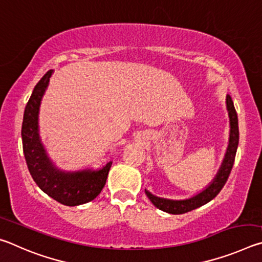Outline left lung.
<instances>
[{
  "mask_svg": "<svg viewBox=\"0 0 262 262\" xmlns=\"http://www.w3.org/2000/svg\"><path fill=\"white\" fill-rule=\"evenodd\" d=\"M227 106L229 111V117H230V126H231V134H230V143L227 155L223 161V164L220 168L219 173H217L216 178L214 181L208 186V187L201 192L200 194L195 195V196L188 199V200H181V201H174V200H166V199H161L155 196V195L150 194L148 190H145V194L149 198V200L154 203V206H156L158 209H161L168 214L179 215L185 214L193 209L206 205L209 201H211L217 194L221 192V189L224 187V185L227 184L228 178L231 170L233 167L234 158H236V152L239 143V128H238V117L236 108H234L231 97H227Z\"/></svg>",
  "mask_w": 262,
  "mask_h": 262,
  "instance_id": "1",
  "label": "left lung"
}]
</instances>
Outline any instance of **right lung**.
Masks as SVG:
<instances>
[{"mask_svg":"<svg viewBox=\"0 0 262 262\" xmlns=\"http://www.w3.org/2000/svg\"><path fill=\"white\" fill-rule=\"evenodd\" d=\"M52 73L53 70H48L37 83L25 106L21 125L23 151L30 173L42 192L64 206H79L92 201L101 192L112 163H107L99 171L74 173H64L53 166L38 134L39 106Z\"/></svg>","mask_w":262,"mask_h":262,"instance_id":"add662e5","label":"right lung"}]
</instances>
